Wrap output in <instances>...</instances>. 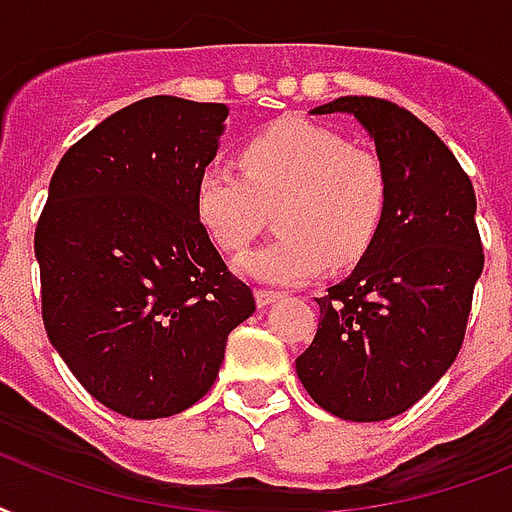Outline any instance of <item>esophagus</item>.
<instances>
[{
    "instance_id": "34e87169",
    "label": "esophagus",
    "mask_w": 512,
    "mask_h": 512,
    "mask_svg": "<svg viewBox=\"0 0 512 512\" xmlns=\"http://www.w3.org/2000/svg\"><path fill=\"white\" fill-rule=\"evenodd\" d=\"M256 304L259 307H269V304H275L277 299H283V293L280 291H269V288H256Z\"/></svg>"
}]
</instances>
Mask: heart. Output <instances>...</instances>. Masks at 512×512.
Here are the masks:
<instances>
[{"label":"heart","instance_id":"obj_1","mask_svg":"<svg viewBox=\"0 0 512 512\" xmlns=\"http://www.w3.org/2000/svg\"><path fill=\"white\" fill-rule=\"evenodd\" d=\"M227 162L200 170L194 211L227 253H243L275 208L280 235L240 261L275 285L307 283L320 269H347L374 245L390 208V170L371 149L310 120H280Z\"/></svg>","mask_w":512,"mask_h":512}]
</instances>
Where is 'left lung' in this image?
Here are the masks:
<instances>
[{
	"label": "left lung",
	"instance_id": "8db88e82",
	"mask_svg": "<svg viewBox=\"0 0 512 512\" xmlns=\"http://www.w3.org/2000/svg\"><path fill=\"white\" fill-rule=\"evenodd\" d=\"M355 114L390 170V208L374 245L320 304L318 334L296 358L328 414L382 422L411 408L465 342L483 245L475 192L451 149L403 106L344 95L312 114Z\"/></svg>",
	"mask_w": 512,
	"mask_h": 512
}]
</instances>
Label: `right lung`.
<instances>
[{
	"instance_id": "add662e5",
	"label": "right lung",
	"mask_w": 512,
	"mask_h": 512,
	"mask_svg": "<svg viewBox=\"0 0 512 512\" xmlns=\"http://www.w3.org/2000/svg\"><path fill=\"white\" fill-rule=\"evenodd\" d=\"M229 109L176 95L125 106L58 162L34 232L42 320L98 403L130 419L194 406L256 310L194 211Z\"/></svg>"
}]
</instances>
